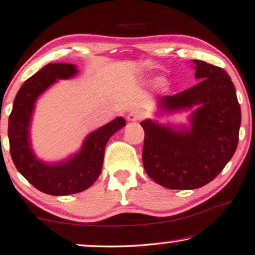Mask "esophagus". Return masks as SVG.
Masks as SVG:
<instances>
[{"mask_svg":"<svg viewBox=\"0 0 255 255\" xmlns=\"http://www.w3.org/2000/svg\"><path fill=\"white\" fill-rule=\"evenodd\" d=\"M142 119V114L139 110H132L131 113H128V121L130 122H136Z\"/></svg>","mask_w":255,"mask_h":255,"instance_id":"34e87169","label":"esophagus"}]
</instances>
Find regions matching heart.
<instances>
[{
    "label": "heart",
    "instance_id": "heart-1",
    "mask_svg": "<svg viewBox=\"0 0 255 255\" xmlns=\"http://www.w3.org/2000/svg\"><path fill=\"white\" fill-rule=\"evenodd\" d=\"M152 80H155V79L150 78V79L147 80V82L150 83V82H152ZM156 85H157V87L161 88L162 91H167L168 90V82L165 79H163V78H158L156 80Z\"/></svg>",
    "mask_w": 255,
    "mask_h": 255
}]
</instances>
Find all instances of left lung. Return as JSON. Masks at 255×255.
Segmentation results:
<instances>
[{"label": "left lung", "instance_id": "8db88e82", "mask_svg": "<svg viewBox=\"0 0 255 255\" xmlns=\"http://www.w3.org/2000/svg\"><path fill=\"white\" fill-rule=\"evenodd\" d=\"M199 83L175 95L158 98L157 113L191 110L187 125L145 120L142 163L146 173L171 190L206 185L234 156L241 128V106L231 78L223 69L194 60Z\"/></svg>", "mask_w": 255, "mask_h": 255}]
</instances>
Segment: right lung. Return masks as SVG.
<instances>
[{
	"label": "right lung",
	"mask_w": 255,
	"mask_h": 255,
	"mask_svg": "<svg viewBox=\"0 0 255 255\" xmlns=\"http://www.w3.org/2000/svg\"><path fill=\"white\" fill-rule=\"evenodd\" d=\"M78 73L77 65L49 63L28 78L14 98L9 116L10 154L17 170L35 189L50 195H68L87 190L100 176L105 148L110 136L127 125L123 117L91 132L78 152L63 161L46 162L36 157L31 142V123L39 97L57 83Z\"/></svg>",
	"instance_id": "right-lung-1"
}]
</instances>
